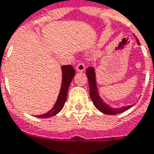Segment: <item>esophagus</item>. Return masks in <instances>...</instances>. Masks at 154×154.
Masks as SVG:
<instances>
[{"instance_id": "1", "label": "esophagus", "mask_w": 154, "mask_h": 154, "mask_svg": "<svg viewBox=\"0 0 154 154\" xmlns=\"http://www.w3.org/2000/svg\"><path fill=\"white\" fill-rule=\"evenodd\" d=\"M85 69H86V66H85V64L83 62H79L77 65V67H76V70L77 72H84Z\"/></svg>"}]
</instances>
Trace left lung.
I'll return each mask as SVG.
<instances>
[{"instance_id":"1","label":"left lung","mask_w":154,"mask_h":154,"mask_svg":"<svg viewBox=\"0 0 154 154\" xmlns=\"http://www.w3.org/2000/svg\"><path fill=\"white\" fill-rule=\"evenodd\" d=\"M137 43L140 45L139 41L137 39ZM87 76H88V84H89V90H90V97L92 99V103L100 112H102L105 114L108 115H115L118 114L123 112L125 111L128 110L129 108L133 107V105H129V106H125V107H119V108H113L111 107L109 105H107V103H105L99 96L98 93V89H97V81H96V74H95V69L90 66L87 69Z\"/></svg>"}]
</instances>
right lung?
<instances>
[{
    "label": "right lung",
    "mask_w": 154,
    "mask_h": 154,
    "mask_svg": "<svg viewBox=\"0 0 154 154\" xmlns=\"http://www.w3.org/2000/svg\"><path fill=\"white\" fill-rule=\"evenodd\" d=\"M62 81L61 90L59 92L57 100L55 103L54 107L51 108L49 112L42 115H37L36 117L40 118H51L52 116L57 114L60 111L62 110V107H64V104L66 103L67 98V92L71 82L75 76V70L73 66L71 65H63L62 66Z\"/></svg>",
    "instance_id": "add662e5"
}]
</instances>
